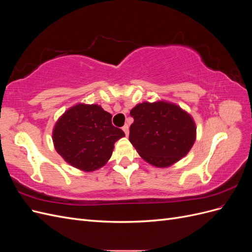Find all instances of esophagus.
Instances as JSON below:
<instances>
[{
	"label": "esophagus",
	"instance_id": "1",
	"mask_svg": "<svg viewBox=\"0 0 252 252\" xmlns=\"http://www.w3.org/2000/svg\"><path fill=\"white\" fill-rule=\"evenodd\" d=\"M122 129H123V131L125 132L126 136H128V134H129V126L126 124V125L123 126V128H122Z\"/></svg>",
	"mask_w": 252,
	"mask_h": 252
}]
</instances>
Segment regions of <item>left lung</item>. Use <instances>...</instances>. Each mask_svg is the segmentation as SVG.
I'll return each instance as SVG.
<instances>
[{
  "label": "left lung",
  "instance_id": "1",
  "mask_svg": "<svg viewBox=\"0 0 252 252\" xmlns=\"http://www.w3.org/2000/svg\"><path fill=\"white\" fill-rule=\"evenodd\" d=\"M129 141L147 163L165 168L184 158L195 142L193 119L180 106L158 101L138 104L130 111Z\"/></svg>",
  "mask_w": 252,
  "mask_h": 252
}]
</instances>
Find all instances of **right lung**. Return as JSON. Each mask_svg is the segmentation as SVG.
I'll return each mask as SVG.
<instances>
[{
  "label": "right lung",
  "instance_id": "obj_1",
  "mask_svg": "<svg viewBox=\"0 0 252 252\" xmlns=\"http://www.w3.org/2000/svg\"><path fill=\"white\" fill-rule=\"evenodd\" d=\"M112 116L96 104H77L55 125L52 141L65 161L83 171L101 168L110 158L114 143L125 136L111 123Z\"/></svg>",
  "mask_w": 252,
  "mask_h": 252
}]
</instances>
